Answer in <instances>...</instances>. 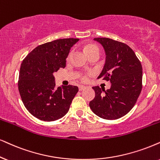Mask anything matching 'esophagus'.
Instances as JSON below:
<instances>
[{
	"mask_svg": "<svg viewBox=\"0 0 160 160\" xmlns=\"http://www.w3.org/2000/svg\"><path fill=\"white\" fill-rule=\"evenodd\" d=\"M87 87L86 86H79V91H80V92H81V91H82V90H84L85 88H86Z\"/></svg>",
	"mask_w": 160,
	"mask_h": 160,
	"instance_id": "1",
	"label": "esophagus"
}]
</instances>
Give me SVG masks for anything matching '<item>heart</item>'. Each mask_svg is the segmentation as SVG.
Masks as SVG:
<instances>
[{
    "label": "heart",
    "mask_w": 160,
    "mask_h": 160,
    "mask_svg": "<svg viewBox=\"0 0 160 160\" xmlns=\"http://www.w3.org/2000/svg\"><path fill=\"white\" fill-rule=\"evenodd\" d=\"M85 51H86V54H88V56L92 55V54L97 53V52H99L100 53V48L98 47L97 45H94V44H88V45L86 46L85 47ZM71 53L68 55V58H70ZM92 73H81L79 74V78H80V80L83 82H86L88 80V77L91 75Z\"/></svg>",
    "instance_id": "b5f03b06"
}]
</instances>
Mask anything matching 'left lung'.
Returning a JSON list of instances; mask_svg holds the SVG:
<instances>
[{
    "label": "left lung",
    "instance_id": "left-lung-1",
    "mask_svg": "<svg viewBox=\"0 0 160 160\" xmlns=\"http://www.w3.org/2000/svg\"><path fill=\"white\" fill-rule=\"evenodd\" d=\"M94 40L103 46L106 60L98 77L112 83L110 89L93 87L95 98L89 102L92 112L105 120H117L134 106L142 88V68L134 52L122 42L106 38Z\"/></svg>",
    "mask_w": 160,
    "mask_h": 160
}]
</instances>
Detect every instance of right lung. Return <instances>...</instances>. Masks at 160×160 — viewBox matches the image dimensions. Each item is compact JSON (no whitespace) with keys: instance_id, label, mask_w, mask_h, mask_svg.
Segmentation results:
<instances>
[{"instance_id":"obj_1","label":"right lung","mask_w":160,"mask_h":160,"mask_svg":"<svg viewBox=\"0 0 160 160\" xmlns=\"http://www.w3.org/2000/svg\"><path fill=\"white\" fill-rule=\"evenodd\" d=\"M78 38H64L41 44L21 62L18 90L26 108L36 118L54 121L69 110L78 87H55L54 72L66 67V58Z\"/></svg>"}]
</instances>
